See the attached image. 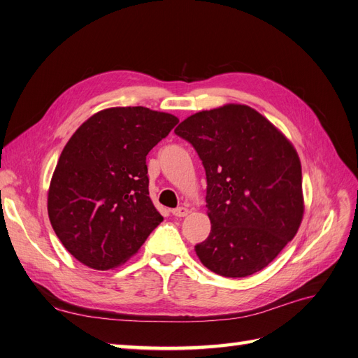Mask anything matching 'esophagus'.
Returning a JSON list of instances; mask_svg holds the SVG:
<instances>
[{
	"label": "esophagus",
	"instance_id": "obj_1",
	"mask_svg": "<svg viewBox=\"0 0 358 358\" xmlns=\"http://www.w3.org/2000/svg\"><path fill=\"white\" fill-rule=\"evenodd\" d=\"M171 213L178 216V218H182V216H187L189 213V209L185 208V206H180V208H178V209H173Z\"/></svg>",
	"mask_w": 358,
	"mask_h": 358
}]
</instances>
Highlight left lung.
Returning a JSON list of instances; mask_svg holds the SVG:
<instances>
[{"label": "left lung", "mask_w": 358, "mask_h": 358, "mask_svg": "<svg viewBox=\"0 0 358 358\" xmlns=\"http://www.w3.org/2000/svg\"><path fill=\"white\" fill-rule=\"evenodd\" d=\"M175 133L206 170L210 234L196 246L204 267L245 278L294 239L305 213L301 164L284 133L246 104H224L182 121Z\"/></svg>", "instance_id": "left-lung-1"}]
</instances>
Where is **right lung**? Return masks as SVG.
Here are the masks:
<instances>
[{"mask_svg": "<svg viewBox=\"0 0 358 358\" xmlns=\"http://www.w3.org/2000/svg\"><path fill=\"white\" fill-rule=\"evenodd\" d=\"M179 122L148 107L92 115L62 149L48 191L52 229L95 270L124 264L162 221L149 197L146 155Z\"/></svg>", "mask_w": 358, "mask_h": 358, "instance_id": "add662e5", "label": "right lung"}]
</instances>
